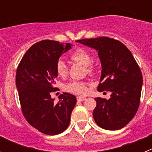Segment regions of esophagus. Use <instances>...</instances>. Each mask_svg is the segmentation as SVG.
Wrapping results in <instances>:
<instances>
[{
	"label": "esophagus",
	"mask_w": 152,
	"mask_h": 152,
	"mask_svg": "<svg viewBox=\"0 0 152 152\" xmlns=\"http://www.w3.org/2000/svg\"><path fill=\"white\" fill-rule=\"evenodd\" d=\"M86 100V97L84 96H77V101H84V100Z\"/></svg>",
	"instance_id": "34e87169"
}]
</instances>
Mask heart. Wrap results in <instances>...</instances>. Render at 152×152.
Returning a JSON list of instances; mask_svg holds the SVG:
<instances>
[{
	"label": "heart",
	"mask_w": 152,
	"mask_h": 152,
	"mask_svg": "<svg viewBox=\"0 0 152 152\" xmlns=\"http://www.w3.org/2000/svg\"><path fill=\"white\" fill-rule=\"evenodd\" d=\"M72 61L81 64L86 67L88 75H93L96 72V68L91 64V56L88 51L78 48L70 56ZM56 71L58 75L64 77L68 74V66L63 60L58 59L56 62ZM65 90L77 95H84L88 91V83L80 80H73L65 85Z\"/></svg>",
	"instance_id": "obj_1"
}]
</instances>
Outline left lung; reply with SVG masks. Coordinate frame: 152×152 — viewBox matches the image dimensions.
I'll use <instances>...</instances> for the list:
<instances>
[{
    "label": "left lung",
    "instance_id": "8db88e82",
    "mask_svg": "<svg viewBox=\"0 0 152 152\" xmlns=\"http://www.w3.org/2000/svg\"><path fill=\"white\" fill-rule=\"evenodd\" d=\"M98 51L102 65L99 91H111L109 100L95 98L93 116L107 130L123 128L136 114L140 104L142 75L131 52L121 42L109 37L77 40Z\"/></svg>",
    "mask_w": 152,
    "mask_h": 152
}]
</instances>
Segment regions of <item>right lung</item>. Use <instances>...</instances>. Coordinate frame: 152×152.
I'll use <instances>...</instances> for the list:
<instances>
[{"instance_id": "add662e5", "label": "right lung", "mask_w": 152, "mask_h": 152, "mask_svg": "<svg viewBox=\"0 0 152 152\" xmlns=\"http://www.w3.org/2000/svg\"><path fill=\"white\" fill-rule=\"evenodd\" d=\"M53 40H42L28 49L19 63L16 74L21 110L26 121L42 133L60 134L69 126L76 97L63 93L55 103L51 93L57 77L56 62L61 54L72 48Z\"/></svg>"}]
</instances>
